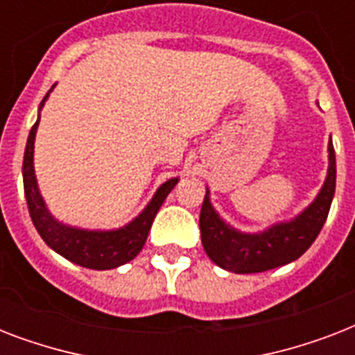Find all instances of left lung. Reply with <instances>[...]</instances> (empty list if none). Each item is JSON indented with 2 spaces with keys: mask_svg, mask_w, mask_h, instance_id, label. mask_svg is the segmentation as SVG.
I'll return each mask as SVG.
<instances>
[{
  "mask_svg": "<svg viewBox=\"0 0 355 355\" xmlns=\"http://www.w3.org/2000/svg\"><path fill=\"white\" fill-rule=\"evenodd\" d=\"M328 177L317 199L298 217L289 223H278L259 234H245L223 221L210 202L206 189L205 202L200 208V239L206 254L223 269L250 275L263 272L280 265L291 263L300 258L324 227L336 193V153L328 144Z\"/></svg>",
  "mask_w": 355,
  "mask_h": 355,
  "instance_id": "obj_1",
  "label": "left lung"
}]
</instances>
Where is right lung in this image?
<instances>
[{
  "instance_id": "add662e5",
  "label": "right lung",
  "mask_w": 355,
  "mask_h": 355,
  "mask_svg": "<svg viewBox=\"0 0 355 355\" xmlns=\"http://www.w3.org/2000/svg\"><path fill=\"white\" fill-rule=\"evenodd\" d=\"M49 92L42 99L40 108L44 107ZM36 128H38V119L31 128L27 145H25L24 189L33 225L42 236V239L47 243V247H51L55 252H58L69 261H73V263L80 265V267L96 270L116 269L119 265L127 263V261L136 258L139 250L144 248L145 241H147L150 225L155 221L162 202L166 200L169 191L177 186L178 178H171V180L162 184L155 197H153V200L147 205V208L132 223H128L127 227L118 228V230H107V232L68 227V225L58 223L49 214V210L46 208V202L42 199L40 191H38L35 166H33Z\"/></svg>"
}]
</instances>
